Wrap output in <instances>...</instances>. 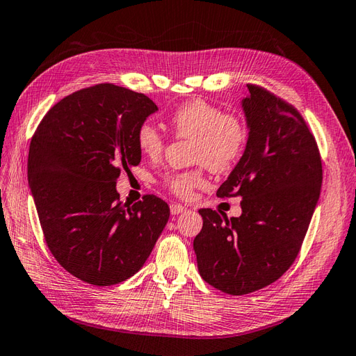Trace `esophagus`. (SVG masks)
<instances>
[{"instance_id": "obj_1", "label": "esophagus", "mask_w": 356, "mask_h": 356, "mask_svg": "<svg viewBox=\"0 0 356 356\" xmlns=\"http://www.w3.org/2000/svg\"><path fill=\"white\" fill-rule=\"evenodd\" d=\"M184 211H186L184 204H181V203H172L170 204V213L172 215H178V213H182Z\"/></svg>"}]
</instances>
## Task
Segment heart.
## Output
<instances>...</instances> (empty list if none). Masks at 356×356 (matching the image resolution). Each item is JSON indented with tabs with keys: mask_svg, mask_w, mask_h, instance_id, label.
I'll return each mask as SVG.
<instances>
[{
	"mask_svg": "<svg viewBox=\"0 0 356 356\" xmlns=\"http://www.w3.org/2000/svg\"><path fill=\"white\" fill-rule=\"evenodd\" d=\"M170 127L179 138H193V160L197 168L172 170L161 178L163 186L172 195L181 199L191 196L195 188L207 184L204 169L227 172L241 160L246 141V124L238 114L224 113L218 105L195 98L172 111ZM136 144L148 159H157L165 149V138L157 129L143 123L136 131Z\"/></svg>",
	"mask_w": 356,
	"mask_h": 356,
	"instance_id": "heart-1",
	"label": "heart"
}]
</instances>
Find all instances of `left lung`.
<instances>
[{"mask_svg": "<svg viewBox=\"0 0 356 356\" xmlns=\"http://www.w3.org/2000/svg\"><path fill=\"white\" fill-rule=\"evenodd\" d=\"M242 101L248 143L217 191L241 196L242 215L199 209L193 248L204 282L243 296L277 281L297 258L319 199L322 161L315 136L293 105L257 84Z\"/></svg>", "mask_w": 356, "mask_h": 356, "instance_id": "1", "label": "left lung"}]
</instances>
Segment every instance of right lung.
Segmentation results:
<instances>
[{
    "label": "right lung",
    "mask_w": 356,
    "mask_h": 356,
    "mask_svg": "<svg viewBox=\"0 0 356 356\" xmlns=\"http://www.w3.org/2000/svg\"><path fill=\"white\" fill-rule=\"evenodd\" d=\"M156 111L144 93L101 83L51 106L31 139L28 178L46 243L83 282L134 276L169 220L160 197L126 207L115 190L120 172L141 161L136 131Z\"/></svg>",
    "instance_id": "right-lung-1"
}]
</instances>
